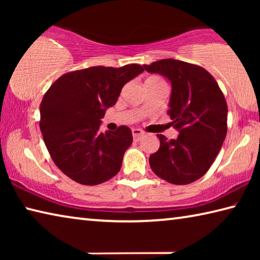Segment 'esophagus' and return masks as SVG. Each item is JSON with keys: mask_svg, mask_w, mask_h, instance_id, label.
<instances>
[{"mask_svg": "<svg viewBox=\"0 0 260 260\" xmlns=\"http://www.w3.org/2000/svg\"><path fill=\"white\" fill-rule=\"evenodd\" d=\"M132 133H133L134 140H140L141 136L143 135V132L141 131V129H138V128H134L133 131H132Z\"/></svg>", "mask_w": 260, "mask_h": 260, "instance_id": "34e87169", "label": "esophagus"}]
</instances>
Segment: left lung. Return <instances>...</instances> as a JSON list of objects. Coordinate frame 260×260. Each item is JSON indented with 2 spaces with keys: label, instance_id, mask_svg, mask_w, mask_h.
I'll list each match as a JSON object with an SVG mask.
<instances>
[{
  "label": "left lung",
  "instance_id": "obj_1",
  "mask_svg": "<svg viewBox=\"0 0 260 260\" xmlns=\"http://www.w3.org/2000/svg\"><path fill=\"white\" fill-rule=\"evenodd\" d=\"M172 85L167 111L177 139L157 134L158 151L149 157L153 173L173 184L191 183L208 172L227 134V103L215 79L199 65L160 59L143 65Z\"/></svg>",
  "mask_w": 260,
  "mask_h": 260
}]
</instances>
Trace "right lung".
Listing matches in <instances>:
<instances>
[{
	"label": "right lung",
	"instance_id": "obj_1",
	"mask_svg": "<svg viewBox=\"0 0 260 260\" xmlns=\"http://www.w3.org/2000/svg\"><path fill=\"white\" fill-rule=\"evenodd\" d=\"M143 71L139 64L91 67L63 74L47 90L40 104V129L51 159L70 179L94 186L119 172L133 142L132 131L119 126L101 133V119L125 83Z\"/></svg>",
	"mask_w": 260,
	"mask_h": 260
}]
</instances>
